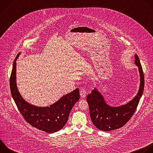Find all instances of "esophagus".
<instances>
[{
    "instance_id": "1",
    "label": "esophagus",
    "mask_w": 153,
    "mask_h": 153,
    "mask_svg": "<svg viewBox=\"0 0 153 153\" xmlns=\"http://www.w3.org/2000/svg\"><path fill=\"white\" fill-rule=\"evenodd\" d=\"M80 96L82 97H85L86 96V90L85 88H82L80 90Z\"/></svg>"
}]
</instances>
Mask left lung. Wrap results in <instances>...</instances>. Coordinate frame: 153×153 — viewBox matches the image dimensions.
I'll use <instances>...</instances> for the list:
<instances>
[{
	"instance_id": "obj_1",
	"label": "left lung",
	"mask_w": 153,
	"mask_h": 153,
	"mask_svg": "<svg viewBox=\"0 0 153 153\" xmlns=\"http://www.w3.org/2000/svg\"><path fill=\"white\" fill-rule=\"evenodd\" d=\"M135 63L139 68L140 84L138 93L128 103L111 107L105 102L102 95L95 88L86 97L90 108V114L94 126L104 131L120 128L131 118L136 111L144 89V75L139 58L135 54Z\"/></svg>"
}]
</instances>
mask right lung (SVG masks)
I'll return each instance as SVG.
<instances>
[{
  "label": "right lung",
  "instance_id": "obj_1",
  "mask_svg": "<svg viewBox=\"0 0 153 153\" xmlns=\"http://www.w3.org/2000/svg\"><path fill=\"white\" fill-rule=\"evenodd\" d=\"M16 57L10 79L11 96L19 111L25 120L33 127L47 133H55L67 122L74 104L80 99L79 88L61 97L54 104L47 107H38L26 102L20 94L16 85Z\"/></svg>",
  "mask_w": 153,
  "mask_h": 153
}]
</instances>
